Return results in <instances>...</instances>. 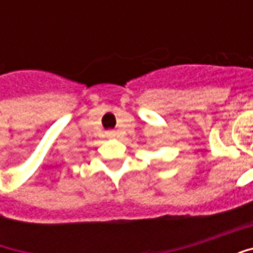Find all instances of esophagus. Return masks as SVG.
<instances>
[{
	"instance_id": "34e87169",
	"label": "esophagus",
	"mask_w": 253,
	"mask_h": 253,
	"mask_svg": "<svg viewBox=\"0 0 253 253\" xmlns=\"http://www.w3.org/2000/svg\"><path fill=\"white\" fill-rule=\"evenodd\" d=\"M115 135H116V132L114 131V130H111V131H107V137L112 138V137H115Z\"/></svg>"
}]
</instances>
